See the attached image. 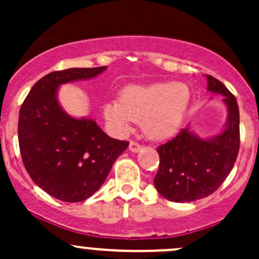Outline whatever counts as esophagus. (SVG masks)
Returning a JSON list of instances; mask_svg holds the SVG:
<instances>
[{"mask_svg": "<svg viewBox=\"0 0 259 259\" xmlns=\"http://www.w3.org/2000/svg\"><path fill=\"white\" fill-rule=\"evenodd\" d=\"M129 150L132 151V152H139V151L141 150V145L138 144V142H135V141H130Z\"/></svg>", "mask_w": 259, "mask_h": 259, "instance_id": "obj_1", "label": "esophagus"}]
</instances>
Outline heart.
<instances>
[{
    "label": "heart",
    "mask_w": 259,
    "mask_h": 259,
    "mask_svg": "<svg viewBox=\"0 0 259 259\" xmlns=\"http://www.w3.org/2000/svg\"><path fill=\"white\" fill-rule=\"evenodd\" d=\"M191 92L183 82H154L129 85L120 92V100L103 103V117L111 129L125 134L134 121H142L148 138L165 140L180 129L189 108Z\"/></svg>",
    "instance_id": "1"
}]
</instances>
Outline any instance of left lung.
<instances>
[{
    "label": "left lung",
    "instance_id": "8db88e82",
    "mask_svg": "<svg viewBox=\"0 0 259 259\" xmlns=\"http://www.w3.org/2000/svg\"><path fill=\"white\" fill-rule=\"evenodd\" d=\"M208 91L224 96L228 121L219 135L201 139L189 127L157 147L159 168L154 186L164 198L192 202L207 197L222 185L233 169L240 148V113L236 99L227 86L206 75Z\"/></svg>",
    "mask_w": 259,
    "mask_h": 259
}]
</instances>
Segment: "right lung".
Returning a JSON list of instances; mask_svg holds the SVG:
<instances>
[{"mask_svg":"<svg viewBox=\"0 0 259 259\" xmlns=\"http://www.w3.org/2000/svg\"><path fill=\"white\" fill-rule=\"evenodd\" d=\"M106 68L47 74L20 107L18 140L26 171L44 191L63 202H81L94 195L129 145L109 138L95 120L70 117L58 103L59 85L95 78Z\"/></svg>","mask_w":259,"mask_h":259,"instance_id":"1","label":"right lung"}]
</instances>
